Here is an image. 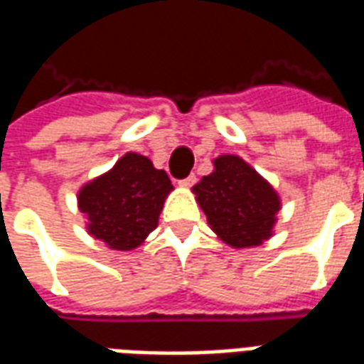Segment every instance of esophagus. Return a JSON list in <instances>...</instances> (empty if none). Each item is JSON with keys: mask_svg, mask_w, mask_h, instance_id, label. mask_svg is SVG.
Segmentation results:
<instances>
[{"mask_svg": "<svg viewBox=\"0 0 364 364\" xmlns=\"http://www.w3.org/2000/svg\"><path fill=\"white\" fill-rule=\"evenodd\" d=\"M196 182H197V176H196V174H190V176H188V178L180 180L178 184L182 186V188H191V186L196 184Z\"/></svg>", "mask_w": 364, "mask_h": 364, "instance_id": "esophagus-1", "label": "esophagus"}]
</instances>
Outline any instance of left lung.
Listing matches in <instances>:
<instances>
[{
	"instance_id": "1",
	"label": "left lung",
	"mask_w": 364,
	"mask_h": 364,
	"mask_svg": "<svg viewBox=\"0 0 364 364\" xmlns=\"http://www.w3.org/2000/svg\"><path fill=\"white\" fill-rule=\"evenodd\" d=\"M214 167V173L193 186L212 231L235 248L267 240L280 210L276 191L237 156H222Z\"/></svg>"
}]
</instances>
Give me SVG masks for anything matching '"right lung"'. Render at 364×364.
<instances>
[{
  "mask_svg": "<svg viewBox=\"0 0 364 364\" xmlns=\"http://www.w3.org/2000/svg\"><path fill=\"white\" fill-rule=\"evenodd\" d=\"M173 190L165 171L139 154H126L109 173L80 190L78 206L88 231L112 250H133L158 228L164 200Z\"/></svg>",
  "mask_w": 364,
  "mask_h": 364,
  "instance_id": "add662e5",
  "label": "right lung"
}]
</instances>
